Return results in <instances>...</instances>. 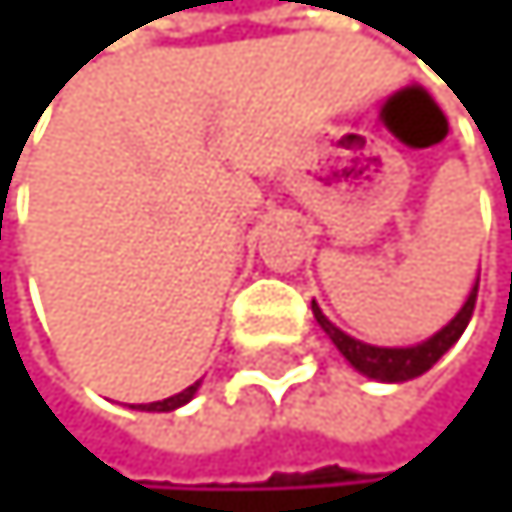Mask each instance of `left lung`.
I'll return each instance as SVG.
<instances>
[{
  "label": "left lung",
  "mask_w": 512,
  "mask_h": 512,
  "mask_svg": "<svg viewBox=\"0 0 512 512\" xmlns=\"http://www.w3.org/2000/svg\"><path fill=\"white\" fill-rule=\"evenodd\" d=\"M475 301H478V282H475V288H471L465 307L446 323V327H442L436 336H430L426 343L410 346V349H381V346L359 343V340H352V336H346L343 330H336L333 323L320 314L317 304H311V307H314L317 323L327 330L333 346L343 352L352 368H359L362 375L378 378V381H407V378H417L423 372H430V368L442 359V352H446L458 340V336L465 333L471 314H475Z\"/></svg>",
  "instance_id": "obj_1"
}]
</instances>
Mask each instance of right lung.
I'll list each match as a JSON object with an SVG mask.
<instances>
[{
    "label": "right lung",
    "mask_w": 512,
    "mask_h": 512,
    "mask_svg": "<svg viewBox=\"0 0 512 512\" xmlns=\"http://www.w3.org/2000/svg\"><path fill=\"white\" fill-rule=\"evenodd\" d=\"M198 391V381L192 388H185V391H179V394H172V397H166V401H156V404H140V410H176V407H182L185 401H192V394Z\"/></svg>",
    "instance_id": "1"
}]
</instances>
